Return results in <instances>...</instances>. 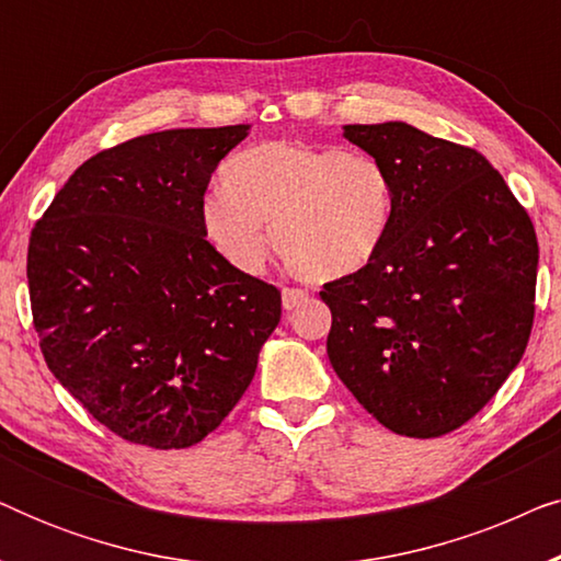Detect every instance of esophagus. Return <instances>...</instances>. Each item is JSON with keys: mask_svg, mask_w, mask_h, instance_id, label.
I'll return each instance as SVG.
<instances>
[{"mask_svg": "<svg viewBox=\"0 0 561 561\" xmlns=\"http://www.w3.org/2000/svg\"><path fill=\"white\" fill-rule=\"evenodd\" d=\"M280 296H283V309H286V311L306 304V298H309V296L304 294V290H298V288H283Z\"/></svg>", "mask_w": 561, "mask_h": 561, "instance_id": "obj_1", "label": "esophagus"}]
</instances>
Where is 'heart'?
<instances>
[{"mask_svg": "<svg viewBox=\"0 0 561 561\" xmlns=\"http://www.w3.org/2000/svg\"><path fill=\"white\" fill-rule=\"evenodd\" d=\"M221 183L202 202V227L244 273L263 271L271 252L265 224L290 271L313 283L365 271L393 227L396 194L386 168L336 145H252L227 160Z\"/></svg>", "mask_w": 561, "mask_h": 561, "instance_id": "heart-1", "label": "heart"}]
</instances>
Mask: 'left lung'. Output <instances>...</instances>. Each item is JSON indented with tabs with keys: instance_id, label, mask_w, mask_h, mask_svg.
I'll return each instance as SVG.
<instances>
[{
	"instance_id": "1",
	"label": "left lung",
	"mask_w": 561,
	"mask_h": 561,
	"mask_svg": "<svg viewBox=\"0 0 561 561\" xmlns=\"http://www.w3.org/2000/svg\"><path fill=\"white\" fill-rule=\"evenodd\" d=\"M344 137L393 181V227L365 271L327 283V355L382 426L455 432L520 363L534 324L539 244L485 156L405 122Z\"/></svg>"
}]
</instances>
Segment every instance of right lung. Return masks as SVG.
Masks as SVG:
<instances>
[{
    "mask_svg": "<svg viewBox=\"0 0 561 561\" xmlns=\"http://www.w3.org/2000/svg\"><path fill=\"white\" fill-rule=\"evenodd\" d=\"M250 125L165 129L89 158L30 234L35 332L60 386L122 439L186 449L234 409L280 294L206 242L202 202Z\"/></svg>",
    "mask_w": 561,
    "mask_h": 561,
    "instance_id": "right-lung-1",
    "label": "right lung"
}]
</instances>
